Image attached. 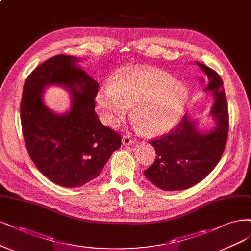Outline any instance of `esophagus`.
<instances>
[{"label":"esophagus","mask_w":251,"mask_h":251,"mask_svg":"<svg viewBox=\"0 0 251 251\" xmlns=\"http://www.w3.org/2000/svg\"><path fill=\"white\" fill-rule=\"evenodd\" d=\"M135 143V140L133 139V138H131L129 136H124L123 137V144H125V145H133Z\"/></svg>","instance_id":"obj_1"}]
</instances>
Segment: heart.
<instances>
[{
    "instance_id": "1",
    "label": "heart",
    "mask_w": 251,
    "mask_h": 251,
    "mask_svg": "<svg viewBox=\"0 0 251 251\" xmlns=\"http://www.w3.org/2000/svg\"><path fill=\"white\" fill-rule=\"evenodd\" d=\"M187 100L183 85L153 68L123 73L100 90L97 102L108 126H116L133 107L132 116L145 135L165 133L178 120Z\"/></svg>"
}]
</instances>
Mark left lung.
<instances>
[{"mask_svg": "<svg viewBox=\"0 0 251 251\" xmlns=\"http://www.w3.org/2000/svg\"><path fill=\"white\" fill-rule=\"evenodd\" d=\"M196 64L209 81L204 91L214 96L210 114L216 126L211 132L202 133L198 131L196 120L185 114L171 133L150 141L157 157L152 165L144 171V176L165 191L185 190L200 183L217 165L226 149L228 108L223 82L209 66L200 62Z\"/></svg>", "mask_w": 251, "mask_h": 251, "instance_id": "left-lung-1", "label": "left lung"}]
</instances>
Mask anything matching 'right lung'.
Wrapping results in <instances>:
<instances>
[{
  "mask_svg": "<svg viewBox=\"0 0 251 251\" xmlns=\"http://www.w3.org/2000/svg\"><path fill=\"white\" fill-rule=\"evenodd\" d=\"M76 57L58 55L34 70L24 85L21 123L30 158L53 183L80 187L100 176L122 137L105 126L94 111L99 83L77 64ZM50 84L68 88L70 111L57 115L42 100Z\"/></svg>",
  "mask_w": 251,
  "mask_h": 251,
  "instance_id": "add662e5",
  "label": "right lung"
}]
</instances>
